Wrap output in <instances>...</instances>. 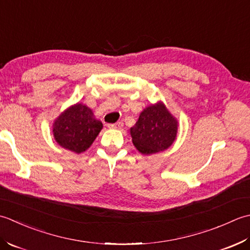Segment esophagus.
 Instances as JSON below:
<instances>
[{
    "instance_id": "1",
    "label": "esophagus",
    "mask_w": 250,
    "mask_h": 250,
    "mask_svg": "<svg viewBox=\"0 0 250 250\" xmlns=\"http://www.w3.org/2000/svg\"><path fill=\"white\" fill-rule=\"evenodd\" d=\"M123 126H124L123 122H118V123H115V124H109L108 125L109 128H113V129H122V128H123Z\"/></svg>"
}]
</instances>
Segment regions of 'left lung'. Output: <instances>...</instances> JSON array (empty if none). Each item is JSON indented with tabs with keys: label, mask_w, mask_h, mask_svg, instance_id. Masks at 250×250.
Wrapping results in <instances>:
<instances>
[{
	"label": "left lung",
	"mask_w": 250,
	"mask_h": 250,
	"mask_svg": "<svg viewBox=\"0 0 250 250\" xmlns=\"http://www.w3.org/2000/svg\"><path fill=\"white\" fill-rule=\"evenodd\" d=\"M178 121L163 101L147 105L130 128L131 141L141 154L151 155L167 150L178 134Z\"/></svg>",
	"instance_id": "8db88e82"
}]
</instances>
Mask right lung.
<instances>
[{
	"instance_id": "add662e5",
	"label": "right lung",
	"mask_w": 250,
	"mask_h": 250,
	"mask_svg": "<svg viewBox=\"0 0 250 250\" xmlns=\"http://www.w3.org/2000/svg\"><path fill=\"white\" fill-rule=\"evenodd\" d=\"M103 127L93 110L78 103L70 105L55 119L53 136L61 147L81 154L93 145Z\"/></svg>"
}]
</instances>
